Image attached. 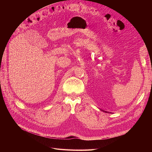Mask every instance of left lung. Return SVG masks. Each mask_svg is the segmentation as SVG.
I'll list each match as a JSON object with an SVG mask.
<instances>
[{
  "label": "left lung",
  "instance_id": "obj_1",
  "mask_svg": "<svg viewBox=\"0 0 152 152\" xmlns=\"http://www.w3.org/2000/svg\"><path fill=\"white\" fill-rule=\"evenodd\" d=\"M103 112H106V113H107V112H106V111H103Z\"/></svg>",
  "mask_w": 152,
  "mask_h": 152
}]
</instances>
